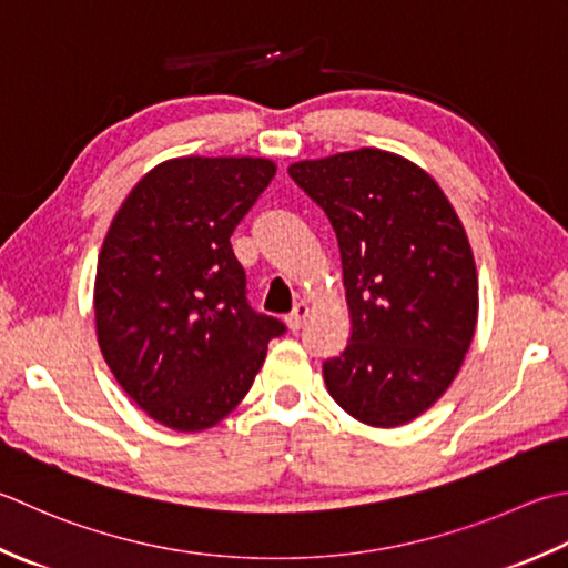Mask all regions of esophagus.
Wrapping results in <instances>:
<instances>
[{
  "label": "esophagus",
  "instance_id": "esophagus-1",
  "mask_svg": "<svg viewBox=\"0 0 568 568\" xmlns=\"http://www.w3.org/2000/svg\"><path fill=\"white\" fill-rule=\"evenodd\" d=\"M307 313H310V307H307L305 303H297V305L293 307V313L285 317V322H287V327H291L293 332H300V329H303V325H305V320H307Z\"/></svg>",
  "mask_w": 568,
  "mask_h": 568
}]
</instances>
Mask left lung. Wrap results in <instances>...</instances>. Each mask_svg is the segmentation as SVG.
<instances>
[{"mask_svg": "<svg viewBox=\"0 0 568 568\" xmlns=\"http://www.w3.org/2000/svg\"><path fill=\"white\" fill-rule=\"evenodd\" d=\"M337 233L352 337L322 364L362 424L404 426L458 374L477 322V271L458 214L398 154L362 148L287 166Z\"/></svg>", "mask_w": 568, "mask_h": 568, "instance_id": "obj_1", "label": "left lung"}]
</instances>
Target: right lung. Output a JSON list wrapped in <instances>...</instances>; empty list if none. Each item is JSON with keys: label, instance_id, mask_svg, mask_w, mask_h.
I'll return each instance as SVG.
<instances>
[{"label": "right lung", "instance_id": "obj_1", "mask_svg": "<svg viewBox=\"0 0 568 568\" xmlns=\"http://www.w3.org/2000/svg\"><path fill=\"white\" fill-rule=\"evenodd\" d=\"M275 176L261 158L154 166L118 209L95 271V329L118 384L174 430L216 426L285 325L255 313L231 233Z\"/></svg>", "mask_w": 568, "mask_h": 568}]
</instances>
